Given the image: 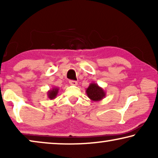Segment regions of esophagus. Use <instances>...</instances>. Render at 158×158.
I'll return each mask as SVG.
<instances>
[{"instance_id":"obj_1","label":"esophagus","mask_w":158,"mask_h":158,"mask_svg":"<svg viewBox=\"0 0 158 158\" xmlns=\"http://www.w3.org/2000/svg\"><path fill=\"white\" fill-rule=\"evenodd\" d=\"M69 83L72 85H77V81H69Z\"/></svg>"}]
</instances>
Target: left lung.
<instances>
[{
    "mask_svg": "<svg viewBox=\"0 0 158 158\" xmlns=\"http://www.w3.org/2000/svg\"><path fill=\"white\" fill-rule=\"evenodd\" d=\"M88 98L93 101H100L106 96V92L98 84L91 83L85 90Z\"/></svg>",
    "mask_w": 158,
    "mask_h": 158,
    "instance_id": "obj_1",
    "label": "left lung"
}]
</instances>
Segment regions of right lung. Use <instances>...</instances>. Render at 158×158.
Segmentation results:
<instances>
[{"label": "right lung", "instance_id": "right-lung-1", "mask_svg": "<svg viewBox=\"0 0 158 158\" xmlns=\"http://www.w3.org/2000/svg\"><path fill=\"white\" fill-rule=\"evenodd\" d=\"M58 93H59V88L54 87L47 91V97L50 100H53L57 97Z\"/></svg>", "mask_w": 158, "mask_h": 158}]
</instances>
